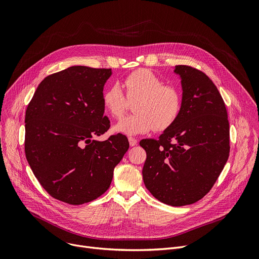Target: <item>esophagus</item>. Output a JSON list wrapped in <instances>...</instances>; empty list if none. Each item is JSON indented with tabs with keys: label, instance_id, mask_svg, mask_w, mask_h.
<instances>
[{
	"label": "esophagus",
	"instance_id": "esophagus-1",
	"mask_svg": "<svg viewBox=\"0 0 259 259\" xmlns=\"http://www.w3.org/2000/svg\"><path fill=\"white\" fill-rule=\"evenodd\" d=\"M128 140H129V144H130V146H135V145L137 144V140H136L135 138H133V137H129V138H128Z\"/></svg>",
	"mask_w": 259,
	"mask_h": 259
}]
</instances>
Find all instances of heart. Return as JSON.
Here are the masks:
<instances>
[{"label": "heart", "instance_id": "b5f03b06", "mask_svg": "<svg viewBox=\"0 0 259 259\" xmlns=\"http://www.w3.org/2000/svg\"><path fill=\"white\" fill-rule=\"evenodd\" d=\"M127 98L137 100L134 105L135 115L121 119L114 130L128 136L144 134L154 130H164L177 118L181 108L179 90L163 81L149 69H138L124 80ZM122 87L114 84L102 94L105 112L113 118H120L128 106Z\"/></svg>", "mask_w": 259, "mask_h": 259}]
</instances>
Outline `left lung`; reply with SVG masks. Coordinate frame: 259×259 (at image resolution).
<instances>
[{
    "label": "left lung",
    "instance_id": "obj_1",
    "mask_svg": "<svg viewBox=\"0 0 259 259\" xmlns=\"http://www.w3.org/2000/svg\"><path fill=\"white\" fill-rule=\"evenodd\" d=\"M182 97L175 121L159 139L140 141L146 152L145 188L160 202L184 206L213 187L230 154V124L223 97L204 72L176 65Z\"/></svg>",
    "mask_w": 259,
    "mask_h": 259
}]
</instances>
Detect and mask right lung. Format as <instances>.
I'll use <instances>...</instances> for the list:
<instances>
[{
    "instance_id": "obj_1",
    "label": "right lung",
    "mask_w": 259,
    "mask_h": 259,
    "mask_svg": "<svg viewBox=\"0 0 259 259\" xmlns=\"http://www.w3.org/2000/svg\"><path fill=\"white\" fill-rule=\"evenodd\" d=\"M110 68L73 65L46 77L25 112L26 160L53 198L81 205L109 188L114 169L129 149L125 135L96 140L109 128L103 87Z\"/></svg>"
}]
</instances>
